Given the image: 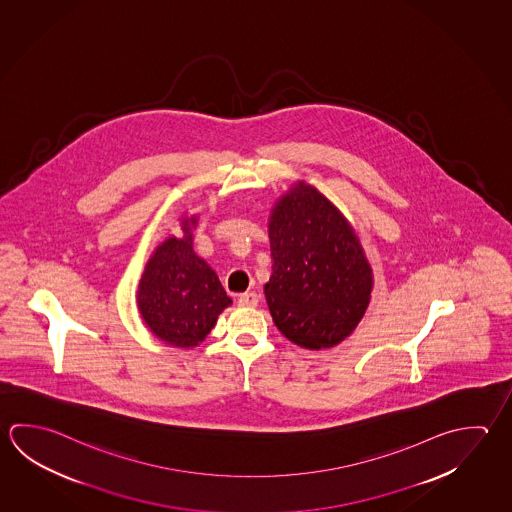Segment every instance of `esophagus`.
<instances>
[{
  "instance_id": "obj_1",
  "label": "esophagus",
  "mask_w": 512,
  "mask_h": 512,
  "mask_svg": "<svg viewBox=\"0 0 512 512\" xmlns=\"http://www.w3.org/2000/svg\"><path fill=\"white\" fill-rule=\"evenodd\" d=\"M238 305L247 308L256 307L258 305V294L256 292H243L238 296Z\"/></svg>"
}]
</instances>
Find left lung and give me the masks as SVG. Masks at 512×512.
<instances>
[{
	"label": "left lung",
	"instance_id": "left-lung-1",
	"mask_svg": "<svg viewBox=\"0 0 512 512\" xmlns=\"http://www.w3.org/2000/svg\"><path fill=\"white\" fill-rule=\"evenodd\" d=\"M269 240L272 274L263 292L279 332L308 350L343 343L373 290L352 223L317 187L298 180L270 209Z\"/></svg>",
	"mask_w": 512,
	"mask_h": 512
}]
</instances>
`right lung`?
<instances>
[{"label": "right lung", "mask_w": 512, "mask_h": 512, "mask_svg": "<svg viewBox=\"0 0 512 512\" xmlns=\"http://www.w3.org/2000/svg\"><path fill=\"white\" fill-rule=\"evenodd\" d=\"M182 236L169 234L151 252L137 289V308L149 332L175 348L204 343L218 316L233 305L220 279L193 249L198 214L180 216Z\"/></svg>", "instance_id": "right-lung-1"}]
</instances>
